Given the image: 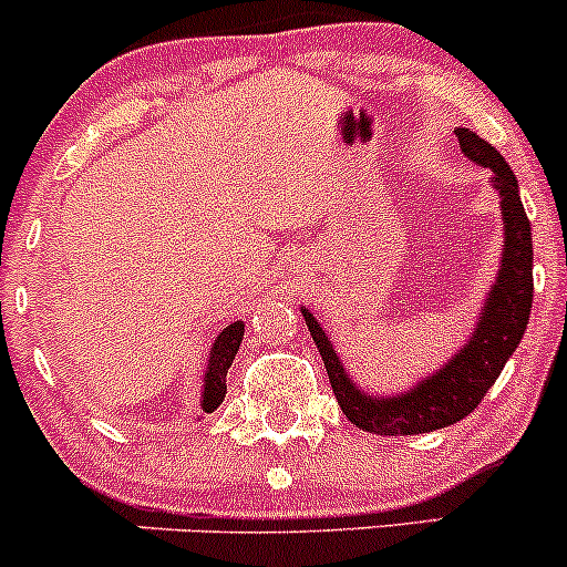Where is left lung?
Returning <instances> with one entry per match:
<instances>
[{
  "label": "left lung",
  "mask_w": 567,
  "mask_h": 567,
  "mask_svg": "<svg viewBox=\"0 0 567 567\" xmlns=\"http://www.w3.org/2000/svg\"><path fill=\"white\" fill-rule=\"evenodd\" d=\"M455 136L461 142L463 156L494 173V186L502 194V219H505V251H502L499 277L485 301V310L480 312L483 318H480L468 346L436 375L416 384V390L398 394V398L375 400L359 392L348 381L329 337L323 334L310 312L301 310L320 357H323L331 392H334L342 414L359 431L379 433V436H414V433L439 431V427H447L468 416L499 379L502 368L518 348L529 323L532 290H535V282H532V227L524 214L522 197H518V181L505 158L483 136L468 128H458Z\"/></svg>",
  "instance_id": "left-lung-1"
}]
</instances>
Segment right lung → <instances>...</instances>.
Listing matches in <instances>:
<instances>
[{
	"instance_id": "1",
	"label": "right lung",
	"mask_w": 567,
	"mask_h": 567,
	"mask_svg": "<svg viewBox=\"0 0 567 567\" xmlns=\"http://www.w3.org/2000/svg\"><path fill=\"white\" fill-rule=\"evenodd\" d=\"M244 337V320L227 326L214 342V351L208 359V373H205V392H203V411H214L216 405L225 400L227 394V370H230L233 359H236L238 346Z\"/></svg>"
}]
</instances>
